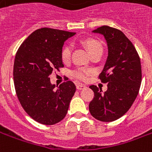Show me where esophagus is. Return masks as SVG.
I'll use <instances>...</instances> for the list:
<instances>
[{"mask_svg":"<svg viewBox=\"0 0 152 152\" xmlns=\"http://www.w3.org/2000/svg\"><path fill=\"white\" fill-rule=\"evenodd\" d=\"M86 86H84V85H82V84H77L76 85V89H79V90H80V89H86Z\"/></svg>","mask_w":152,"mask_h":152,"instance_id":"esophagus-1","label":"esophagus"}]
</instances>
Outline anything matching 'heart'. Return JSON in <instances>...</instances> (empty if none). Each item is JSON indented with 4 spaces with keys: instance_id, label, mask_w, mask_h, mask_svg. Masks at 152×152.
Wrapping results in <instances>:
<instances>
[{
    "instance_id": "1",
    "label": "heart",
    "mask_w": 152,
    "mask_h": 152,
    "mask_svg": "<svg viewBox=\"0 0 152 152\" xmlns=\"http://www.w3.org/2000/svg\"><path fill=\"white\" fill-rule=\"evenodd\" d=\"M83 44L85 45V46L87 48V50L89 52V53L92 55L98 51H101L102 50V45L100 44L99 41H98L95 39L93 38H88L86 40H83ZM72 46L70 45H66L63 47V50L61 51V58L63 62H67L69 61L70 58H71V54H72ZM90 72L89 70L86 69V68H77V69L74 70L72 72V76L76 78V79L80 80H85L87 78V76L89 75Z\"/></svg>"
}]
</instances>
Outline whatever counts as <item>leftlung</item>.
<instances>
[{
  "label": "left lung",
  "mask_w": 152,
  "mask_h": 152,
  "mask_svg": "<svg viewBox=\"0 0 152 152\" xmlns=\"http://www.w3.org/2000/svg\"><path fill=\"white\" fill-rule=\"evenodd\" d=\"M93 32L102 34L107 43L108 56L99 76L107 83V89L102 93L96 86H89L94 93L89 112L99 121L111 122L124 115L137 98L142 82L140 58L132 42L116 28L102 26Z\"/></svg>",
  "instance_id": "1"
}]
</instances>
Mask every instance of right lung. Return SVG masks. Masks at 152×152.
<instances>
[{
	"mask_svg": "<svg viewBox=\"0 0 152 152\" xmlns=\"http://www.w3.org/2000/svg\"><path fill=\"white\" fill-rule=\"evenodd\" d=\"M75 34L49 28L37 29L16 53L13 72L16 94L25 112L38 123L52 125L66 116L76 86L67 80L55 89L49 76L54 69L63 67V44Z\"/></svg>",
	"mask_w": 152,
	"mask_h": 152,
	"instance_id": "obj_1",
	"label": "right lung"
}]
</instances>
